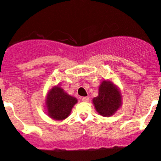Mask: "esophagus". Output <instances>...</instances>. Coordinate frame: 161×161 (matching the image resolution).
I'll list each match as a JSON object with an SVG mask.
<instances>
[{
  "label": "esophagus",
  "mask_w": 161,
  "mask_h": 161,
  "mask_svg": "<svg viewBox=\"0 0 161 161\" xmlns=\"http://www.w3.org/2000/svg\"><path fill=\"white\" fill-rule=\"evenodd\" d=\"M81 100H82V102H89V97H83L82 98H81Z\"/></svg>",
  "instance_id": "34e87169"
}]
</instances>
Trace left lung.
<instances>
[{"label": "left lung", "instance_id": "left-lung-1", "mask_svg": "<svg viewBox=\"0 0 161 161\" xmlns=\"http://www.w3.org/2000/svg\"><path fill=\"white\" fill-rule=\"evenodd\" d=\"M92 103L99 115L112 116L122 105V92L112 80H104L98 87V95L92 99Z\"/></svg>", "mask_w": 161, "mask_h": 161}]
</instances>
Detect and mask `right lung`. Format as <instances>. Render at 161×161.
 <instances>
[{
	"label": "right lung",
	"instance_id": "right-lung-1",
	"mask_svg": "<svg viewBox=\"0 0 161 161\" xmlns=\"http://www.w3.org/2000/svg\"><path fill=\"white\" fill-rule=\"evenodd\" d=\"M77 103L75 97L67 94L60 86L55 85L48 91L44 105L48 116L53 120L62 121L70 115Z\"/></svg>",
	"mask_w": 161,
	"mask_h": 161
}]
</instances>
